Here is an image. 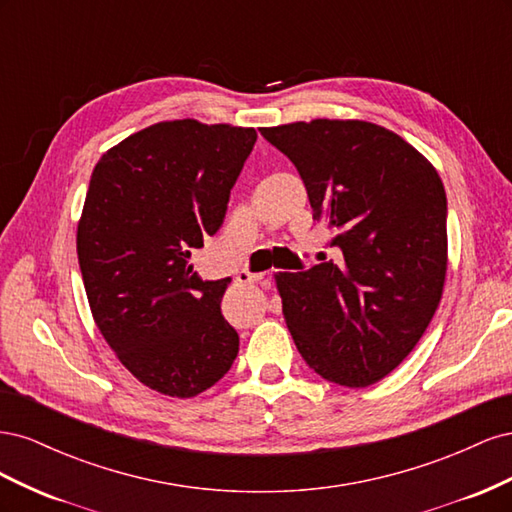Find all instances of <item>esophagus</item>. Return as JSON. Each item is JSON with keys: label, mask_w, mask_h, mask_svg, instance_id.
I'll list each match as a JSON object with an SVG mask.
<instances>
[{"label": "esophagus", "mask_w": 512, "mask_h": 512, "mask_svg": "<svg viewBox=\"0 0 512 512\" xmlns=\"http://www.w3.org/2000/svg\"><path fill=\"white\" fill-rule=\"evenodd\" d=\"M265 280V273H250V271H241L237 275V282L239 284H258Z\"/></svg>", "instance_id": "1"}]
</instances>
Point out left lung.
Wrapping results in <instances>:
<instances>
[{"label":"left lung","instance_id":"8db88e82","mask_svg":"<svg viewBox=\"0 0 512 512\" xmlns=\"http://www.w3.org/2000/svg\"><path fill=\"white\" fill-rule=\"evenodd\" d=\"M254 128L160 121L108 149L91 173L76 228L87 301L130 374L190 399L222 380L239 335L222 316L230 277L203 282L192 247L220 230Z\"/></svg>","mask_w":512,"mask_h":512}]
</instances>
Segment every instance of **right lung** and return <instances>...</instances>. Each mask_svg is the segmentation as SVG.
I'll use <instances>...</instances> for the list:
<instances>
[{
	"mask_svg": "<svg viewBox=\"0 0 512 512\" xmlns=\"http://www.w3.org/2000/svg\"><path fill=\"white\" fill-rule=\"evenodd\" d=\"M297 166L339 262L277 273L297 350L324 380L363 389L414 350L442 299L448 239L438 170L361 119L258 128Z\"/></svg>",
	"mask_w": 512,
	"mask_h": 512,
	"instance_id": "right-lung-1",
	"label": "right lung"
}]
</instances>
